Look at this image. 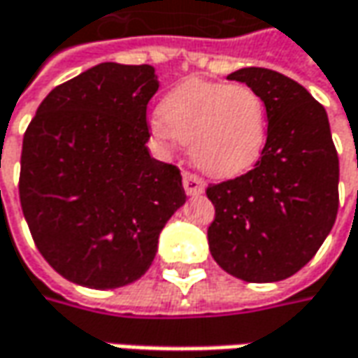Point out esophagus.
<instances>
[{"mask_svg":"<svg viewBox=\"0 0 358 358\" xmlns=\"http://www.w3.org/2000/svg\"><path fill=\"white\" fill-rule=\"evenodd\" d=\"M182 182H184V190H186V194L190 196H198L204 192V180L200 178L198 174L194 172H184V176H182Z\"/></svg>","mask_w":358,"mask_h":358,"instance_id":"34e87169","label":"esophagus"}]
</instances>
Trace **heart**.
<instances>
[{"instance_id":"obj_1","label":"heart","mask_w":358,"mask_h":358,"mask_svg":"<svg viewBox=\"0 0 358 358\" xmlns=\"http://www.w3.org/2000/svg\"><path fill=\"white\" fill-rule=\"evenodd\" d=\"M160 120V134L190 146L192 162L218 178L252 168L268 136L266 103L246 84L182 82L166 94Z\"/></svg>"}]
</instances>
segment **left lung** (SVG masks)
Wrapping results in <instances>:
<instances>
[{"instance_id":"1","label":"left lung","mask_w":358,"mask_h":358,"mask_svg":"<svg viewBox=\"0 0 358 358\" xmlns=\"http://www.w3.org/2000/svg\"><path fill=\"white\" fill-rule=\"evenodd\" d=\"M266 103L268 136L252 170L210 184L212 258L246 282H276L317 255L338 212V156L324 108L266 68L228 76Z\"/></svg>"}]
</instances>
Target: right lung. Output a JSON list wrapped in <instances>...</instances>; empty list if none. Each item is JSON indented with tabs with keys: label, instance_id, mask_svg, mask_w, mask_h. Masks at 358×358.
I'll return each instance as SVG.
<instances>
[{
	"label": "right lung",
	"instance_id": "right-lung-1",
	"mask_svg": "<svg viewBox=\"0 0 358 358\" xmlns=\"http://www.w3.org/2000/svg\"><path fill=\"white\" fill-rule=\"evenodd\" d=\"M152 66L100 64L55 86L24 134L20 202L48 264L76 285L138 280L186 202L180 170L150 156Z\"/></svg>",
	"mask_w": 358,
	"mask_h": 358
}]
</instances>
